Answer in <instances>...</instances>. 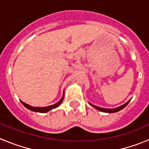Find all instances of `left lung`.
Wrapping results in <instances>:
<instances>
[{
  "label": "left lung",
  "instance_id": "1",
  "mask_svg": "<svg viewBox=\"0 0 149 149\" xmlns=\"http://www.w3.org/2000/svg\"><path fill=\"white\" fill-rule=\"evenodd\" d=\"M131 101V100H129V101L127 102L125 104H123V105H121V106L120 107H117V108H112V109H109V108H100V107H97V106H95V105H93L92 104H90L91 105V106H93V108H95L96 109L99 110V111H102V112H105V113H115V112H117V111H120V110L123 109V108H125V107L126 106L127 104L129 103V102Z\"/></svg>",
  "mask_w": 149,
  "mask_h": 149
}]
</instances>
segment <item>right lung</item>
<instances>
[{
    "mask_svg": "<svg viewBox=\"0 0 149 149\" xmlns=\"http://www.w3.org/2000/svg\"><path fill=\"white\" fill-rule=\"evenodd\" d=\"M63 100H64V95H63L62 98H61V100H60L59 102H58L56 103V104H53V105H50V106H47V107H44V108L30 106V105L26 104V103L24 102H22V101H21V103H22V104H24V105L26 108H28L29 110H30V111H35V112H39V113H46V112H47V111H50V110L53 109V108H57V107L59 106L60 104H61V103L62 102Z\"/></svg>",
    "mask_w": 149,
    "mask_h": 149,
    "instance_id": "obj_1",
    "label": "right lung"
}]
</instances>
